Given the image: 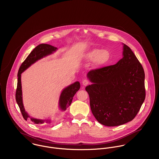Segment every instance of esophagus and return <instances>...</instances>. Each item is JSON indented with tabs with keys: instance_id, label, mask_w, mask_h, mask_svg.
Instances as JSON below:
<instances>
[{
	"instance_id": "obj_1",
	"label": "esophagus",
	"mask_w": 159,
	"mask_h": 159,
	"mask_svg": "<svg viewBox=\"0 0 159 159\" xmlns=\"http://www.w3.org/2000/svg\"><path fill=\"white\" fill-rule=\"evenodd\" d=\"M89 80H84L83 81H82V84H83V86H87V85H88L89 84Z\"/></svg>"
}]
</instances>
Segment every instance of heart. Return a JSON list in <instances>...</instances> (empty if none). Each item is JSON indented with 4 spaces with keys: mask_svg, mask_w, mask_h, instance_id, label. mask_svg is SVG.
Segmentation results:
<instances>
[{
    "mask_svg": "<svg viewBox=\"0 0 159 159\" xmlns=\"http://www.w3.org/2000/svg\"><path fill=\"white\" fill-rule=\"evenodd\" d=\"M109 52L107 50L95 49L89 54V58L92 61H97L99 62H105L109 58Z\"/></svg>",
    "mask_w": 159,
    "mask_h": 159,
    "instance_id": "1",
    "label": "heart"
}]
</instances>
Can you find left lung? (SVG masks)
<instances>
[{
  "label": "left lung",
  "mask_w": 159,
  "mask_h": 159,
  "mask_svg": "<svg viewBox=\"0 0 159 159\" xmlns=\"http://www.w3.org/2000/svg\"><path fill=\"white\" fill-rule=\"evenodd\" d=\"M116 64L90 70L86 86L91 111L102 125L113 127L132 120L146 97L144 71L132 49L123 46Z\"/></svg>",
  "instance_id": "left-lung-1"
}]
</instances>
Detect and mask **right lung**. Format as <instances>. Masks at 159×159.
Instances as JSON below:
<instances>
[{
  "instance_id": "right-lung-1",
  "label": "right lung",
  "mask_w": 159,
  "mask_h": 159,
  "mask_svg": "<svg viewBox=\"0 0 159 159\" xmlns=\"http://www.w3.org/2000/svg\"><path fill=\"white\" fill-rule=\"evenodd\" d=\"M57 48L53 46L48 45V44H40L36 46L33 51L29 54L25 61L23 62L20 66L18 73V83L17 88L16 91V100L20 107V111L23 115L24 119L27 120V119L30 118L31 121L34 124H41L44 122L50 124L51 122V120H42L35 119L30 117V116L25 111L23 103V95H22V87H21V73L27 68H29L32 64H34L37 61L41 59L42 58L46 57L49 54H51L55 52ZM80 88V83L78 81H76L63 89L60 95L59 105V108L65 111L71 103L73 97L76 92Z\"/></svg>"
}]
</instances>
